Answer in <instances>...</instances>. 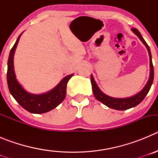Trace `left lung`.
I'll list each match as a JSON object with an SVG mask.
<instances>
[{
    "mask_svg": "<svg viewBox=\"0 0 158 158\" xmlns=\"http://www.w3.org/2000/svg\"><path fill=\"white\" fill-rule=\"evenodd\" d=\"M131 30L133 31V32L140 39L141 41L143 43L146 47L147 48L148 52H149V56H150V78L148 81L147 84L146 85L140 93H137L135 96H131V97H128V98H114V97H111V96H107V95L104 94L103 92L99 89V87L96 85V81H95L94 78H93V75H91V83H92V88H93V92L94 94L95 97H96L99 101L104 104V105L107 106L110 108L115 110H119V111H123V110L129 109L131 107H134L137 106L139 104H140L142 100H144L147 93L150 91V87H151L153 81V65L152 63V56L151 52H150V47L147 45V43L144 40V39L142 38V35L140 34V32L138 31L136 28H132Z\"/></svg>",
    "mask_w": 158,
    "mask_h": 158,
    "instance_id": "8db88e82",
    "label": "left lung"
}]
</instances>
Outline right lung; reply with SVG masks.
Listing matches in <instances>:
<instances>
[{
	"mask_svg": "<svg viewBox=\"0 0 158 158\" xmlns=\"http://www.w3.org/2000/svg\"><path fill=\"white\" fill-rule=\"evenodd\" d=\"M21 35H19L16 43L11 49L8 57V71H7V82H8V89L12 96L19 103V105L29 112L35 113V114L47 112L55 108L63 101L66 94L67 83L68 81L72 77L73 74L65 77L56 87H54L52 90L44 94L36 95L27 93L17 81L14 72V53L16 51Z\"/></svg>",
	"mask_w": 158,
	"mask_h": 158,
	"instance_id": "obj_1",
	"label": "right lung"
}]
</instances>
